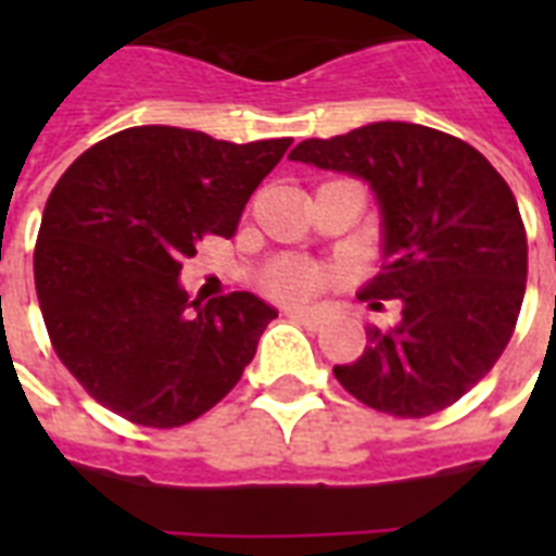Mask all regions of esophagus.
I'll list each match as a JSON object with an SVG mask.
<instances>
[{"label":"esophagus","mask_w":556,"mask_h":556,"mask_svg":"<svg viewBox=\"0 0 556 556\" xmlns=\"http://www.w3.org/2000/svg\"><path fill=\"white\" fill-rule=\"evenodd\" d=\"M286 317H291V320L303 323V326H308L312 331H317L323 326V314L317 312H303V308H291V312H286Z\"/></svg>","instance_id":"esophagus-1"}]
</instances>
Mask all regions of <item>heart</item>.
<instances>
[{
  "instance_id": "heart-1",
  "label": "heart",
  "mask_w": 556,
  "mask_h": 556,
  "mask_svg": "<svg viewBox=\"0 0 556 556\" xmlns=\"http://www.w3.org/2000/svg\"><path fill=\"white\" fill-rule=\"evenodd\" d=\"M331 279V270L314 262L294 260V256H279L262 270V291L274 300L286 303H303Z\"/></svg>"
}]
</instances>
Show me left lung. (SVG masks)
<instances>
[{"label":"left lung","mask_w":556,"mask_h":556,"mask_svg":"<svg viewBox=\"0 0 556 556\" xmlns=\"http://www.w3.org/2000/svg\"><path fill=\"white\" fill-rule=\"evenodd\" d=\"M291 161L369 181L383 213V265L361 300L401 303L369 326L349 395L395 418L441 413L493 369L517 329L528 239L508 181L482 152L430 126L380 121L296 143Z\"/></svg>","instance_id":"obj_1"}]
</instances>
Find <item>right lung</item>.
Here are the masks:
<instances>
[{
  "label": "right lung",
  "mask_w": 556,
  "mask_h": 556,
  "mask_svg": "<svg viewBox=\"0 0 556 556\" xmlns=\"http://www.w3.org/2000/svg\"><path fill=\"white\" fill-rule=\"evenodd\" d=\"M288 147L132 126L65 169L42 213L34 282L56 357L98 404L173 430L239 383L277 312L248 291L201 305L178 274L204 236H233Z\"/></svg>",
  "instance_id": "right-lung-1"
}]
</instances>
